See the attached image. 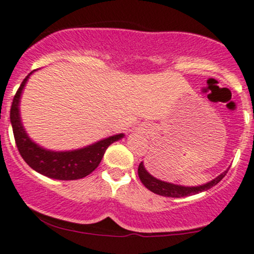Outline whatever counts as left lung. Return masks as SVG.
<instances>
[{"mask_svg":"<svg viewBox=\"0 0 254 254\" xmlns=\"http://www.w3.org/2000/svg\"><path fill=\"white\" fill-rule=\"evenodd\" d=\"M227 174V171L223 172L222 174H220L217 178H215L214 180H211L210 183L205 184V185L200 186H194V188H186V186H180V185H174L171 183H165L161 180L156 179L153 176H150L147 171H145L143 162H141L138 166V177L141 179V182L148 190H150L154 193L160 194V196L164 197H173V198H179V197H186V196H192V194L199 193V192L206 191L209 189H211L212 186H215L222 180V178Z\"/></svg>","mask_w":254,"mask_h":254,"instance_id":"left-lung-1","label":"left lung"}]
</instances>
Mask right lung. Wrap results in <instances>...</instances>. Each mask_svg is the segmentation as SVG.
Returning a JSON list of instances; mask_svg holds the SVG:
<instances>
[{"mask_svg":"<svg viewBox=\"0 0 254 254\" xmlns=\"http://www.w3.org/2000/svg\"><path fill=\"white\" fill-rule=\"evenodd\" d=\"M31 74H28L20 84L10 107V122L20 155L31 168L52 179L76 180L88 176L100 164L107 147L113 142L121 139L124 135L119 133V135L111 136L82 149L72 151H50L43 149L28 138L19 115L20 95Z\"/></svg>","mask_w":254,"mask_h":254,"instance_id":"add662e5","label":"right lung"}]
</instances>
